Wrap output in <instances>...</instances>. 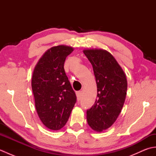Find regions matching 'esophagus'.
I'll use <instances>...</instances> for the list:
<instances>
[{"label": "esophagus", "mask_w": 156, "mask_h": 156, "mask_svg": "<svg viewBox=\"0 0 156 156\" xmlns=\"http://www.w3.org/2000/svg\"><path fill=\"white\" fill-rule=\"evenodd\" d=\"M82 91H78V92H76V97H77V100H78V101H80V100L81 97H82Z\"/></svg>", "instance_id": "1"}]
</instances>
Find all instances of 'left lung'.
I'll return each instance as SVG.
<instances>
[{
    "mask_svg": "<svg viewBox=\"0 0 156 156\" xmlns=\"http://www.w3.org/2000/svg\"><path fill=\"white\" fill-rule=\"evenodd\" d=\"M93 68L97 84V99L87 110L89 126L101 132L117 120L123 107L127 90L122 69L110 53L102 49L83 51Z\"/></svg>",
    "mask_w": 156,
    "mask_h": 156,
    "instance_id": "left-lung-1",
    "label": "left lung"
}]
</instances>
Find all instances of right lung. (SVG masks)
Here are the masks:
<instances>
[{
	"mask_svg": "<svg viewBox=\"0 0 156 156\" xmlns=\"http://www.w3.org/2000/svg\"><path fill=\"white\" fill-rule=\"evenodd\" d=\"M74 51L58 45L46 51L35 67L31 80L35 108L44 125L59 130L67 122L76 102V96L66 74V57Z\"/></svg>",
	"mask_w": 156,
	"mask_h": 156,
	"instance_id": "1",
	"label": "right lung"
}]
</instances>
